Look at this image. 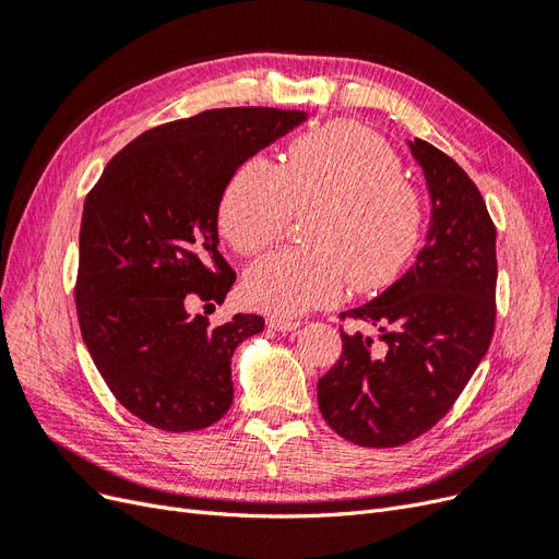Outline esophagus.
Segmentation results:
<instances>
[{"instance_id": "34e87169", "label": "esophagus", "mask_w": 559, "mask_h": 559, "mask_svg": "<svg viewBox=\"0 0 559 559\" xmlns=\"http://www.w3.org/2000/svg\"><path fill=\"white\" fill-rule=\"evenodd\" d=\"M267 326L275 329V331H296V329H300V321L273 314V317H267Z\"/></svg>"}]
</instances>
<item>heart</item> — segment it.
I'll return each instance as SVG.
<instances>
[{
	"label": "heart",
	"instance_id": "heart-1",
	"mask_svg": "<svg viewBox=\"0 0 559 559\" xmlns=\"http://www.w3.org/2000/svg\"><path fill=\"white\" fill-rule=\"evenodd\" d=\"M378 134L331 123L298 138L282 165L261 156L230 177L218 224L242 253L273 245L294 214L310 212L308 247L267 253L245 280L257 306L280 314L324 308L354 292L378 289L413 253L421 230V195L399 173Z\"/></svg>",
	"mask_w": 559,
	"mask_h": 559
}]
</instances>
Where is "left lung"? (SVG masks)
<instances>
[{"mask_svg":"<svg viewBox=\"0 0 559 559\" xmlns=\"http://www.w3.org/2000/svg\"><path fill=\"white\" fill-rule=\"evenodd\" d=\"M431 198L427 242L408 273L343 312L378 337L343 331L317 382L329 427L361 448H399L443 419L476 373L497 319V228L478 186L441 148L408 142Z\"/></svg>","mask_w":559,"mask_h":559,"instance_id":"1","label":"left lung"}]
</instances>
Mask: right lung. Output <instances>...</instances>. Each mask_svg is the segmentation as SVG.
<instances>
[{
	"label": "right lung",
	"instance_id": "right-lung-1",
	"mask_svg": "<svg viewBox=\"0 0 559 559\" xmlns=\"http://www.w3.org/2000/svg\"><path fill=\"white\" fill-rule=\"evenodd\" d=\"M306 118L230 107L151 128L118 151L88 193L79 326L116 401L146 425L198 431L230 408V357L265 321L235 314L212 326L191 306H218L235 282L216 228L230 177Z\"/></svg>",
	"mask_w": 559,
	"mask_h": 559
}]
</instances>
